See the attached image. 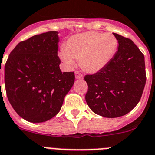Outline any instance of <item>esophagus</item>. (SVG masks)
<instances>
[{"label": "esophagus", "mask_w": 155, "mask_h": 155, "mask_svg": "<svg viewBox=\"0 0 155 155\" xmlns=\"http://www.w3.org/2000/svg\"><path fill=\"white\" fill-rule=\"evenodd\" d=\"M75 76H76V79H78V80H82V79H83V76H82V75L79 72L76 71L75 73Z\"/></svg>", "instance_id": "obj_1"}]
</instances>
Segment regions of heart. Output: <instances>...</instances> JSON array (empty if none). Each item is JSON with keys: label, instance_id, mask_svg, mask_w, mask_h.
Returning <instances> with one entry per match:
<instances>
[{"label": "heart", "instance_id": "b5f03b06", "mask_svg": "<svg viewBox=\"0 0 155 155\" xmlns=\"http://www.w3.org/2000/svg\"><path fill=\"white\" fill-rule=\"evenodd\" d=\"M117 46V40L112 34L86 31L69 38L59 55L67 67H73L74 60H79L85 71L94 73L109 64Z\"/></svg>", "mask_w": 155, "mask_h": 155}]
</instances>
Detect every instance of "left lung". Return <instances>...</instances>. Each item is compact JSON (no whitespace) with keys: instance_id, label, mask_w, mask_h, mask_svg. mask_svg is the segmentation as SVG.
<instances>
[{"instance_id":"obj_1","label":"left lung","mask_w":155,"mask_h":155,"mask_svg":"<svg viewBox=\"0 0 155 155\" xmlns=\"http://www.w3.org/2000/svg\"><path fill=\"white\" fill-rule=\"evenodd\" d=\"M113 34L118 51L103 70L85 76L87 104L96 114L107 118L130 112L140 101L146 82L143 54L132 40Z\"/></svg>"}]
</instances>
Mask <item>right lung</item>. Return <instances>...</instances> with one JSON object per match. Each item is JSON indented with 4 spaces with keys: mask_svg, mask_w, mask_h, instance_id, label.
Returning <instances> with one entry per match:
<instances>
[{
    "mask_svg": "<svg viewBox=\"0 0 155 155\" xmlns=\"http://www.w3.org/2000/svg\"><path fill=\"white\" fill-rule=\"evenodd\" d=\"M58 42V31L36 35L19 42L6 62L7 98L28 122H45L56 116L74 84V73L60 69Z\"/></svg>",
    "mask_w": 155,
    "mask_h": 155,
    "instance_id": "right-lung-1",
    "label": "right lung"
}]
</instances>
